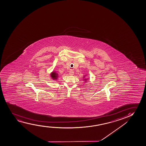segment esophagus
<instances>
[{"label": "esophagus", "instance_id": "34e87169", "mask_svg": "<svg viewBox=\"0 0 146 146\" xmlns=\"http://www.w3.org/2000/svg\"><path fill=\"white\" fill-rule=\"evenodd\" d=\"M69 75H74V72H73V71L70 70V71H69Z\"/></svg>", "mask_w": 146, "mask_h": 146}]
</instances>
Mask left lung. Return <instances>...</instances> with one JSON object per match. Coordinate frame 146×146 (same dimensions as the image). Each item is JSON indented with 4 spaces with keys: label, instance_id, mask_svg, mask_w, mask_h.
Here are the masks:
<instances>
[{
    "label": "left lung",
    "instance_id": "left-lung-1",
    "mask_svg": "<svg viewBox=\"0 0 146 146\" xmlns=\"http://www.w3.org/2000/svg\"><path fill=\"white\" fill-rule=\"evenodd\" d=\"M87 75H84L83 77V81H84V82L85 83H86V82H87L88 81V80H89V78H87Z\"/></svg>",
    "mask_w": 146,
    "mask_h": 146
}]
</instances>
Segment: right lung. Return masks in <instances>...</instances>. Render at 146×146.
<instances>
[{"instance_id":"right-lung-1","label":"right lung","mask_w":146,"mask_h":146,"mask_svg":"<svg viewBox=\"0 0 146 146\" xmlns=\"http://www.w3.org/2000/svg\"><path fill=\"white\" fill-rule=\"evenodd\" d=\"M50 77L52 79V80H57L59 77V74L56 71L53 70L50 74Z\"/></svg>"}]
</instances>
